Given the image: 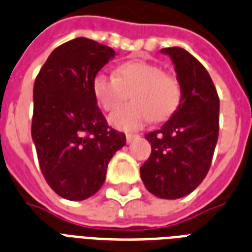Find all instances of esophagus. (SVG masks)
Listing matches in <instances>:
<instances>
[{"label": "esophagus", "instance_id": "esophagus-1", "mask_svg": "<svg viewBox=\"0 0 252 252\" xmlns=\"http://www.w3.org/2000/svg\"><path fill=\"white\" fill-rule=\"evenodd\" d=\"M137 137V134H133V133H126V143L129 144L133 141V139H136Z\"/></svg>", "mask_w": 252, "mask_h": 252}]
</instances>
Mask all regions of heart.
Listing matches in <instances>:
<instances>
[{
  "instance_id": "b5f03b06",
  "label": "heart",
  "mask_w": 252,
  "mask_h": 252,
  "mask_svg": "<svg viewBox=\"0 0 252 252\" xmlns=\"http://www.w3.org/2000/svg\"><path fill=\"white\" fill-rule=\"evenodd\" d=\"M113 75L97 74L92 82L96 100L105 111H113L131 92L134 100L109 115V124L119 130H134L149 120L164 122L181 103L182 88L176 75L143 59L119 64Z\"/></svg>"
}]
</instances>
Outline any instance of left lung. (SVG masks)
Returning <instances> with one entry per match:
<instances>
[{"instance_id": "obj_1", "label": "left lung", "mask_w": 252, "mask_h": 252, "mask_svg": "<svg viewBox=\"0 0 252 252\" xmlns=\"http://www.w3.org/2000/svg\"><path fill=\"white\" fill-rule=\"evenodd\" d=\"M182 88L181 103L160 129L145 134L152 153L140 168L144 185L158 198L190 194L210 169L218 132L220 97L206 68L181 47L162 49Z\"/></svg>"}]
</instances>
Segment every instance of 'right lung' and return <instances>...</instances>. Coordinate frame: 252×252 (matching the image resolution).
<instances>
[{
    "mask_svg": "<svg viewBox=\"0 0 252 252\" xmlns=\"http://www.w3.org/2000/svg\"><path fill=\"white\" fill-rule=\"evenodd\" d=\"M115 51L75 38L50 54L34 83L32 137L42 174L63 198L83 201L104 184L126 134L108 126L92 82Z\"/></svg>",
    "mask_w": 252,
    "mask_h": 252,
    "instance_id": "add662e5",
    "label": "right lung"
}]
</instances>
